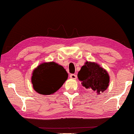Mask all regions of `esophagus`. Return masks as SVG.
Masks as SVG:
<instances>
[{"label":"esophagus","instance_id":"34e87169","mask_svg":"<svg viewBox=\"0 0 134 134\" xmlns=\"http://www.w3.org/2000/svg\"><path fill=\"white\" fill-rule=\"evenodd\" d=\"M70 78L71 79H74V80H76L77 78V76L74 74H70Z\"/></svg>","mask_w":134,"mask_h":134}]
</instances>
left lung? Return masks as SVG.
Instances as JSON below:
<instances>
[{
    "mask_svg": "<svg viewBox=\"0 0 134 134\" xmlns=\"http://www.w3.org/2000/svg\"><path fill=\"white\" fill-rule=\"evenodd\" d=\"M78 78L84 87L98 94L104 92L109 85L110 77L108 72L94 62H86L78 72Z\"/></svg>",
    "mask_w": 134,
    "mask_h": 134,
    "instance_id": "left-lung-1",
    "label": "left lung"
}]
</instances>
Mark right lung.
I'll return each instance as SVG.
<instances>
[{"label":"right lung","instance_id":"add662e5","mask_svg":"<svg viewBox=\"0 0 134 134\" xmlns=\"http://www.w3.org/2000/svg\"><path fill=\"white\" fill-rule=\"evenodd\" d=\"M68 74L62 65L55 62L39 65L33 72L31 83L34 90L43 95L54 93L64 83Z\"/></svg>","mask_w":134,"mask_h":134}]
</instances>
